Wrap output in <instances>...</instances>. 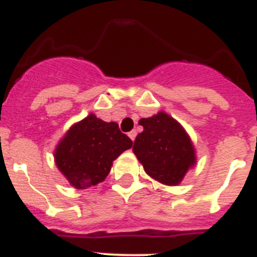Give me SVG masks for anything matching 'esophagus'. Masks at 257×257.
I'll return each mask as SVG.
<instances>
[{"label": "esophagus", "mask_w": 257, "mask_h": 257, "mask_svg": "<svg viewBox=\"0 0 257 257\" xmlns=\"http://www.w3.org/2000/svg\"><path fill=\"white\" fill-rule=\"evenodd\" d=\"M128 138H130L131 141H135V138H137V131L135 130H133V131H130V133H128Z\"/></svg>", "instance_id": "34e87169"}]
</instances>
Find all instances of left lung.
<instances>
[{"mask_svg":"<svg viewBox=\"0 0 257 257\" xmlns=\"http://www.w3.org/2000/svg\"><path fill=\"white\" fill-rule=\"evenodd\" d=\"M133 151L152 179L165 185H177L196 164L192 141L181 124L164 111L142 118Z\"/></svg>","mask_w":257,"mask_h":257,"instance_id":"8db88e82","label":"left lung"}]
</instances>
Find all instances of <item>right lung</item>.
Instances as JSON below:
<instances>
[{"label":"right lung","instance_id":"1","mask_svg":"<svg viewBox=\"0 0 257 257\" xmlns=\"http://www.w3.org/2000/svg\"><path fill=\"white\" fill-rule=\"evenodd\" d=\"M131 146V139L115 122L107 123L89 114L59 142L55 163L72 186L85 189L103 181L114 160Z\"/></svg>","mask_w":257,"mask_h":257}]
</instances>
